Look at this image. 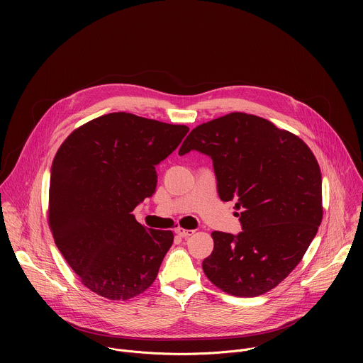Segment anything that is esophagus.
<instances>
[{
  "instance_id": "esophagus-1",
  "label": "esophagus",
  "mask_w": 363,
  "mask_h": 363,
  "mask_svg": "<svg viewBox=\"0 0 363 363\" xmlns=\"http://www.w3.org/2000/svg\"><path fill=\"white\" fill-rule=\"evenodd\" d=\"M175 233H177L179 237H182V238H188L189 235L194 234V231L185 230V228H182V227H177V228H175Z\"/></svg>"
}]
</instances>
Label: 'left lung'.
<instances>
[{
    "label": "left lung",
    "mask_w": 363,
    "mask_h": 363,
    "mask_svg": "<svg viewBox=\"0 0 363 363\" xmlns=\"http://www.w3.org/2000/svg\"><path fill=\"white\" fill-rule=\"evenodd\" d=\"M213 160L221 201H235L242 231H214L202 270L237 297L264 294L300 263L322 223V174L313 152L296 135L241 112L191 130L179 155Z\"/></svg>",
    "instance_id": "8db88e82"
}]
</instances>
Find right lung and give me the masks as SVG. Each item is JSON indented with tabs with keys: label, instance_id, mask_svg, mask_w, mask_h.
Instances as JSON below:
<instances>
[{
	"label": "right lung",
	"instance_id": "obj_1",
	"mask_svg": "<svg viewBox=\"0 0 363 363\" xmlns=\"http://www.w3.org/2000/svg\"><path fill=\"white\" fill-rule=\"evenodd\" d=\"M188 130L118 112L77 128L59 147L50 175L48 225L93 293L128 300L157 279L174 234L143 227L132 211L153 195L155 167Z\"/></svg>",
	"mask_w": 363,
	"mask_h": 363
}]
</instances>
